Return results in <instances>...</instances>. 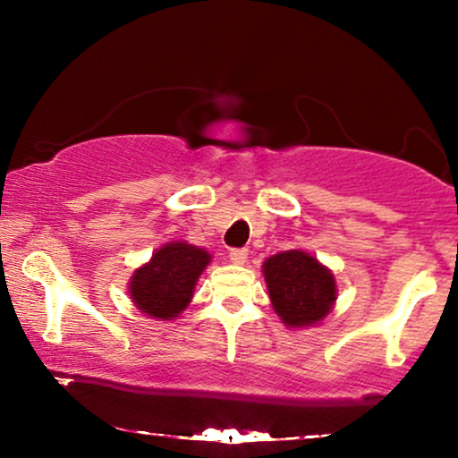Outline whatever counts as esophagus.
I'll return each instance as SVG.
<instances>
[{
	"label": "esophagus",
	"instance_id": "obj_1",
	"mask_svg": "<svg viewBox=\"0 0 458 458\" xmlns=\"http://www.w3.org/2000/svg\"><path fill=\"white\" fill-rule=\"evenodd\" d=\"M230 260H233V265H245L247 250H230Z\"/></svg>",
	"mask_w": 458,
	"mask_h": 458
}]
</instances>
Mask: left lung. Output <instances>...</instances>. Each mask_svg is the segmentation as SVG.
Here are the masks:
<instances>
[{"label":"left lung","mask_w":458,"mask_h":458,"mask_svg":"<svg viewBox=\"0 0 458 458\" xmlns=\"http://www.w3.org/2000/svg\"><path fill=\"white\" fill-rule=\"evenodd\" d=\"M271 306L286 327L306 329L323 323L338 299L331 269L303 250H288L262 262Z\"/></svg>","instance_id":"obj_1"}]
</instances>
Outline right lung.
Wrapping results in <instances>:
<instances>
[{
  "label": "right lung",
  "mask_w": 458,
  "mask_h": 458,
  "mask_svg": "<svg viewBox=\"0 0 458 458\" xmlns=\"http://www.w3.org/2000/svg\"><path fill=\"white\" fill-rule=\"evenodd\" d=\"M211 259L204 247L170 241L129 277V299L144 317L174 320L191 303L193 288Z\"/></svg>",
  "instance_id": "1"
}]
</instances>
